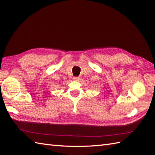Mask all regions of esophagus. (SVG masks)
Here are the masks:
<instances>
[{
    "label": "esophagus",
    "instance_id": "esophagus-1",
    "mask_svg": "<svg viewBox=\"0 0 155 155\" xmlns=\"http://www.w3.org/2000/svg\"><path fill=\"white\" fill-rule=\"evenodd\" d=\"M73 80H74V81H79L80 80V77H73Z\"/></svg>",
    "mask_w": 155,
    "mask_h": 155
}]
</instances>
